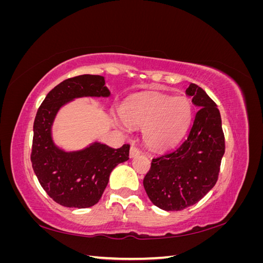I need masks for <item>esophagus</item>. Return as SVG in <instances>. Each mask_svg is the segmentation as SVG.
Returning <instances> with one entry per match:
<instances>
[{
  "mask_svg": "<svg viewBox=\"0 0 263 263\" xmlns=\"http://www.w3.org/2000/svg\"><path fill=\"white\" fill-rule=\"evenodd\" d=\"M139 149L138 148H136L135 146H132L130 147V150H129V157L130 158H133V157H135V156H137V155H139Z\"/></svg>",
  "mask_w": 263,
  "mask_h": 263,
  "instance_id": "esophagus-1",
  "label": "esophagus"
}]
</instances>
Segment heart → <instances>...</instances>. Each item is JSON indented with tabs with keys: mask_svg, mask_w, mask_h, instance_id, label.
<instances>
[{
	"mask_svg": "<svg viewBox=\"0 0 263 263\" xmlns=\"http://www.w3.org/2000/svg\"><path fill=\"white\" fill-rule=\"evenodd\" d=\"M192 105L184 97L147 93L133 97L124 103L122 119L116 124L122 129L144 127L142 139L153 149L174 146L183 137L192 119Z\"/></svg>",
	"mask_w": 263,
	"mask_h": 263,
	"instance_id": "obj_1",
	"label": "heart"
}]
</instances>
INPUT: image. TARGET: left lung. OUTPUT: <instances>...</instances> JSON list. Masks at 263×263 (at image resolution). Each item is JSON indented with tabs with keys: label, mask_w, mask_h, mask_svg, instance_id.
<instances>
[{
	"label": "left lung",
	"mask_w": 263,
	"mask_h": 263,
	"mask_svg": "<svg viewBox=\"0 0 263 263\" xmlns=\"http://www.w3.org/2000/svg\"><path fill=\"white\" fill-rule=\"evenodd\" d=\"M198 107L187 137L163 156L154 158L144 179L150 201L164 211H181L196 204L216 184L225 137L220 113L200 86L191 83L185 91Z\"/></svg>",
	"instance_id": "1"
}]
</instances>
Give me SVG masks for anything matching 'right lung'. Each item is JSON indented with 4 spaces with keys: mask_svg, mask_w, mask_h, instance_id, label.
Wrapping results in <instances>:
<instances>
[{
    "mask_svg": "<svg viewBox=\"0 0 263 263\" xmlns=\"http://www.w3.org/2000/svg\"><path fill=\"white\" fill-rule=\"evenodd\" d=\"M105 78L83 74L67 79L47 94L34 122L30 160L36 177L54 202L86 209L97 204L109 174L129 159V145L114 149L93 141L83 149L65 150L52 138L53 122L61 107L80 98H109Z\"/></svg>",
    "mask_w": 263,
    "mask_h": 263,
    "instance_id": "1",
    "label": "right lung"
}]
</instances>
